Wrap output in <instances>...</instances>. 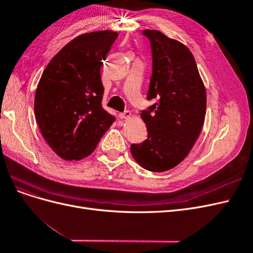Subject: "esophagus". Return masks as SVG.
Returning <instances> with one entry per match:
<instances>
[{
  "label": "esophagus",
  "instance_id": "esophagus-1",
  "mask_svg": "<svg viewBox=\"0 0 253 253\" xmlns=\"http://www.w3.org/2000/svg\"><path fill=\"white\" fill-rule=\"evenodd\" d=\"M132 116V113L129 111H125L124 113H119V118L120 119H126Z\"/></svg>",
  "mask_w": 253,
  "mask_h": 253
}]
</instances>
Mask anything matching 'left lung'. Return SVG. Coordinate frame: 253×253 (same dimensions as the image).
<instances>
[{"label": "left lung", "mask_w": 253, "mask_h": 253, "mask_svg": "<svg viewBox=\"0 0 253 253\" xmlns=\"http://www.w3.org/2000/svg\"><path fill=\"white\" fill-rule=\"evenodd\" d=\"M152 49L148 100L141 112L147 139L132 143L134 159L145 170L165 172L181 163L202 132L206 89L194 57L180 42L158 30H143Z\"/></svg>", "instance_id": "obj_1"}]
</instances>
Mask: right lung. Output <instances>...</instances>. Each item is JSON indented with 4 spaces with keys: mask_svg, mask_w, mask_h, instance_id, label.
I'll return each mask as SVG.
<instances>
[{
    "mask_svg": "<svg viewBox=\"0 0 253 253\" xmlns=\"http://www.w3.org/2000/svg\"><path fill=\"white\" fill-rule=\"evenodd\" d=\"M118 34H83L61 49L45 68L35 95V115L44 139L65 160L96 149L115 121L102 108L100 68Z\"/></svg>",
    "mask_w": 253,
    "mask_h": 253,
    "instance_id": "1",
    "label": "right lung"
}]
</instances>
